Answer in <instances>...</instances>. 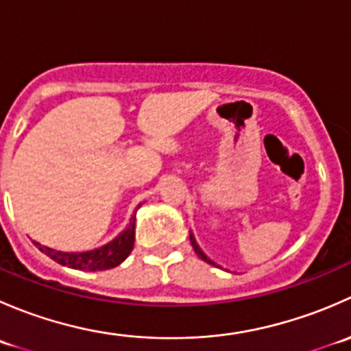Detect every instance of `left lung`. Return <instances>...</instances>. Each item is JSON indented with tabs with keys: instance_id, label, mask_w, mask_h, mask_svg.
<instances>
[{
	"instance_id": "obj_1",
	"label": "left lung",
	"mask_w": 351,
	"mask_h": 351,
	"mask_svg": "<svg viewBox=\"0 0 351 351\" xmlns=\"http://www.w3.org/2000/svg\"><path fill=\"white\" fill-rule=\"evenodd\" d=\"M190 241H192V246H193V250H195V253L198 254V256L202 258V260H204V261H207V263H210V265H215L214 261L210 260V258H207V256H205V254H204V251H202L200 247H198V244L195 243V239H193V236H192V234H190Z\"/></svg>"
}]
</instances>
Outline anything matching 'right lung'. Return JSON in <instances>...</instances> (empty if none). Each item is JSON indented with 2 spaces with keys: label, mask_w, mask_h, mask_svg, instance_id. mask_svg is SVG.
Returning a JSON list of instances; mask_svg holds the SVG:
<instances>
[{
  "label": "right lung",
  "mask_w": 351,
  "mask_h": 351,
  "mask_svg": "<svg viewBox=\"0 0 351 351\" xmlns=\"http://www.w3.org/2000/svg\"><path fill=\"white\" fill-rule=\"evenodd\" d=\"M134 228H136V215H132L129 228H127L119 238L113 239L112 243L100 247V250L86 251V253H62V251L51 250V247H45L38 243L35 244H37L38 250H40L42 253H45L49 258H52V260L58 261V263L64 265V267L88 271L110 270V268L122 263V261L129 256L130 251H132L134 239H136Z\"/></svg>",
  "instance_id": "1"
}]
</instances>
